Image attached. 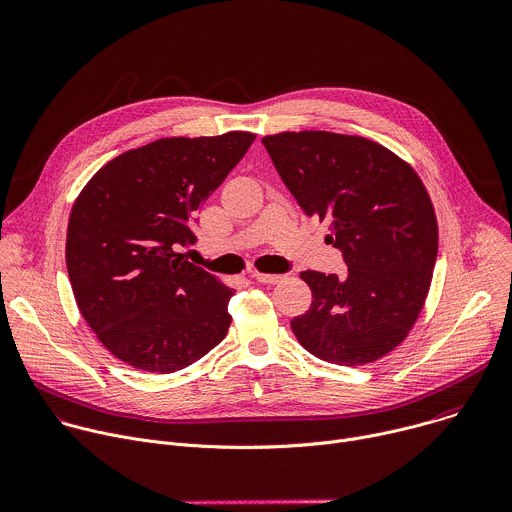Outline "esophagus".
Returning <instances> with one entry per match:
<instances>
[{
	"instance_id": "esophagus-1",
	"label": "esophagus",
	"mask_w": 512,
	"mask_h": 512,
	"mask_svg": "<svg viewBox=\"0 0 512 512\" xmlns=\"http://www.w3.org/2000/svg\"><path fill=\"white\" fill-rule=\"evenodd\" d=\"M251 277L253 279H257L259 283H277V281H281V275H273V273H251Z\"/></svg>"
}]
</instances>
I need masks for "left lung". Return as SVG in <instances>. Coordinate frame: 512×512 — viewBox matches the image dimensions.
Segmentation results:
<instances>
[{"label":"left lung","instance_id":"8db88e82","mask_svg":"<svg viewBox=\"0 0 512 512\" xmlns=\"http://www.w3.org/2000/svg\"><path fill=\"white\" fill-rule=\"evenodd\" d=\"M265 150L306 216L348 267L302 271L312 306L289 322L314 356L358 367L391 352L415 324L437 257V223L419 176L383 145L330 131L263 137Z\"/></svg>","mask_w":512,"mask_h":512}]
</instances>
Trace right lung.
Instances as JSON below:
<instances>
[{"instance_id": "right-lung-1", "label": "right lung", "mask_w": 512, "mask_h": 512, "mask_svg": "<svg viewBox=\"0 0 512 512\" xmlns=\"http://www.w3.org/2000/svg\"><path fill=\"white\" fill-rule=\"evenodd\" d=\"M255 135L166 137L105 164L70 212L66 269L79 310L113 356L174 373L227 336L235 289L178 253L196 212Z\"/></svg>"}]
</instances>
